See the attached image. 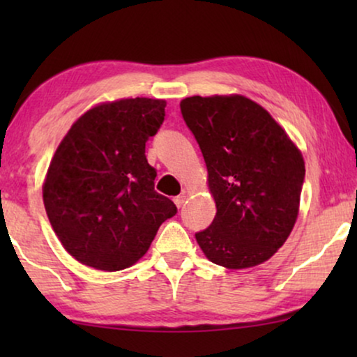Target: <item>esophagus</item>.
Here are the masks:
<instances>
[{
    "label": "esophagus",
    "mask_w": 357,
    "mask_h": 357,
    "mask_svg": "<svg viewBox=\"0 0 357 357\" xmlns=\"http://www.w3.org/2000/svg\"><path fill=\"white\" fill-rule=\"evenodd\" d=\"M185 199H187V197H185V195H183V193H182V195H178V197H175V198H174V203H175V206H177V208H180V206H183Z\"/></svg>",
    "instance_id": "esophagus-1"
}]
</instances>
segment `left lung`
Returning <instances> with one entry per match:
<instances>
[{
	"mask_svg": "<svg viewBox=\"0 0 357 357\" xmlns=\"http://www.w3.org/2000/svg\"><path fill=\"white\" fill-rule=\"evenodd\" d=\"M180 112L202 149L216 216L195 234L216 265L241 270L266 261L294 227L304 159L286 131L242 96L187 97Z\"/></svg>",
	"mask_w": 357,
	"mask_h": 357,
	"instance_id": "1",
	"label": "left lung"
}]
</instances>
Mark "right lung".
Masks as SVG:
<instances>
[{"mask_svg":"<svg viewBox=\"0 0 357 357\" xmlns=\"http://www.w3.org/2000/svg\"><path fill=\"white\" fill-rule=\"evenodd\" d=\"M165 102L123 99L86 112L53 155L43 204L53 231L77 261L125 270L148 252L177 206L154 190L158 172L146 143L158 133Z\"/></svg>","mask_w":357,"mask_h":357,"instance_id":"obj_1","label":"right lung"}]
</instances>
